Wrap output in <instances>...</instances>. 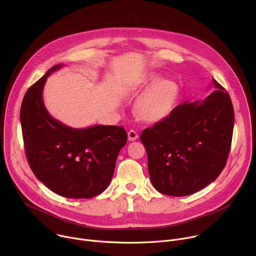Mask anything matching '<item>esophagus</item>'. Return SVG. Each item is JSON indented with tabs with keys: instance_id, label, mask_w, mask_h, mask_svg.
<instances>
[{
	"instance_id": "obj_1",
	"label": "esophagus",
	"mask_w": 256,
	"mask_h": 256,
	"mask_svg": "<svg viewBox=\"0 0 256 256\" xmlns=\"http://www.w3.org/2000/svg\"><path fill=\"white\" fill-rule=\"evenodd\" d=\"M138 138V132H136V130H128V140L132 142V140H136Z\"/></svg>"
}]
</instances>
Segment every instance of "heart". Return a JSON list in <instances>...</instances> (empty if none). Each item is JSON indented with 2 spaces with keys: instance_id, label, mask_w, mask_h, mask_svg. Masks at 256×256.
I'll return each instance as SVG.
<instances>
[{
  "instance_id": "b5f03b06",
  "label": "heart",
  "mask_w": 256,
  "mask_h": 256,
  "mask_svg": "<svg viewBox=\"0 0 256 256\" xmlns=\"http://www.w3.org/2000/svg\"><path fill=\"white\" fill-rule=\"evenodd\" d=\"M136 94L142 95L136 104L138 116L144 122H158L173 112L180 89L176 82L164 80L157 72H150L140 81Z\"/></svg>"
}]
</instances>
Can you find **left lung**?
<instances>
[{
    "label": "left lung",
    "mask_w": 256,
    "mask_h": 256,
    "mask_svg": "<svg viewBox=\"0 0 256 256\" xmlns=\"http://www.w3.org/2000/svg\"><path fill=\"white\" fill-rule=\"evenodd\" d=\"M212 87L204 99L179 104L168 118L140 134L151 182L161 194H192L216 180L226 165L234 109L214 79Z\"/></svg>",
    "instance_id": "obj_1"
}]
</instances>
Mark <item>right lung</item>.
Here are the masks:
<instances>
[{
	"instance_id": "right-lung-1",
	"label": "right lung",
	"mask_w": 256,
	"mask_h": 256,
	"mask_svg": "<svg viewBox=\"0 0 256 256\" xmlns=\"http://www.w3.org/2000/svg\"><path fill=\"white\" fill-rule=\"evenodd\" d=\"M62 66L50 68L23 98L20 122L25 153L34 175L50 190L68 198H90L110 184L128 134L124 126H116L72 128L48 114L44 87Z\"/></svg>"
}]
</instances>
